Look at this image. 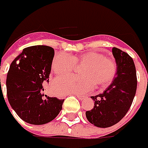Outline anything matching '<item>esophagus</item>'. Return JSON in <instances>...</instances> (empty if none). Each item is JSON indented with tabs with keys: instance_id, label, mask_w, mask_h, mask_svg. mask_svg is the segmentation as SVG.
<instances>
[{
	"instance_id": "esophagus-1",
	"label": "esophagus",
	"mask_w": 148,
	"mask_h": 148,
	"mask_svg": "<svg viewBox=\"0 0 148 148\" xmlns=\"http://www.w3.org/2000/svg\"><path fill=\"white\" fill-rule=\"evenodd\" d=\"M76 97H77L78 99H79V100H82V99H86V97L85 96H82V95H76Z\"/></svg>"
}]
</instances>
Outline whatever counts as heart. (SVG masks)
<instances>
[{"mask_svg":"<svg viewBox=\"0 0 148 148\" xmlns=\"http://www.w3.org/2000/svg\"><path fill=\"white\" fill-rule=\"evenodd\" d=\"M75 66H83L79 71L80 77L73 75L57 78L53 82V88L58 94L81 95L92 90L96 85L105 88L115 76L117 66L113 60L98 52H87L71 56L60 54L54 58L52 69L59 75L69 74Z\"/></svg>","mask_w":148,"mask_h":148,"instance_id":"obj_1","label":"heart"}]
</instances>
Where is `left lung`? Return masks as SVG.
<instances>
[{"instance_id": "left-lung-1", "label": "left lung", "mask_w": 148, "mask_h": 148, "mask_svg": "<svg viewBox=\"0 0 148 148\" xmlns=\"http://www.w3.org/2000/svg\"><path fill=\"white\" fill-rule=\"evenodd\" d=\"M117 66L115 76L101 94L91 96L94 107L86 112L88 121L98 127L113 126L125 117L137 89L136 69L132 58L116 47L112 48Z\"/></svg>"}]
</instances>
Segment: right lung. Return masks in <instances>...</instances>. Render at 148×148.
I'll return each instance as SVG.
<instances>
[{
    "mask_svg": "<svg viewBox=\"0 0 148 148\" xmlns=\"http://www.w3.org/2000/svg\"><path fill=\"white\" fill-rule=\"evenodd\" d=\"M54 49L48 46L27 47L10 64L7 75L8 101L16 114L31 125L53 121L62 110L64 99L43 94L49 82Z\"/></svg>",
    "mask_w": 148,
    "mask_h": 148,
    "instance_id": "right-lung-1",
    "label": "right lung"
}]
</instances>
